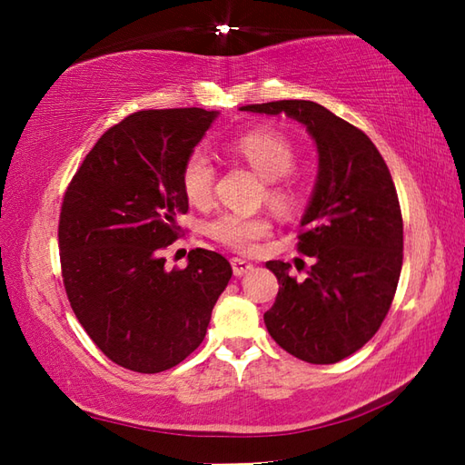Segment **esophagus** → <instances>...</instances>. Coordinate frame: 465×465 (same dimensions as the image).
I'll return each mask as SVG.
<instances>
[{"instance_id": "34e87169", "label": "esophagus", "mask_w": 465, "mask_h": 465, "mask_svg": "<svg viewBox=\"0 0 465 465\" xmlns=\"http://www.w3.org/2000/svg\"><path fill=\"white\" fill-rule=\"evenodd\" d=\"M232 270H233V275L235 278H242V275L250 273L253 270V265L250 262H245L242 258H233L232 260Z\"/></svg>"}]
</instances>
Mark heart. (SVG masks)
Listing matches in <instances>:
<instances>
[{
  "instance_id": "1",
  "label": "heart",
  "mask_w": 465,
  "mask_h": 465,
  "mask_svg": "<svg viewBox=\"0 0 465 465\" xmlns=\"http://www.w3.org/2000/svg\"><path fill=\"white\" fill-rule=\"evenodd\" d=\"M232 152L248 162L263 180L270 182L268 202L275 207H290L295 200L293 190L283 182L295 167V150L283 134L275 130H252L232 142ZM185 200L192 205H205L212 200L215 167L203 150L187 153L180 173ZM270 223L263 217L243 213H222L207 222L205 233L227 248L248 252L263 235H268Z\"/></svg>"
}]
</instances>
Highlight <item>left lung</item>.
<instances>
[{
  "label": "left lung",
  "instance_id": "obj_1",
  "mask_svg": "<svg viewBox=\"0 0 465 465\" xmlns=\"http://www.w3.org/2000/svg\"><path fill=\"white\" fill-rule=\"evenodd\" d=\"M240 110L288 115L318 147V177L300 222L308 230L298 243L313 265L298 282L290 263H265L282 288L263 322L298 360L335 363L373 338L396 293L403 260L396 185L370 137L320 104L282 100Z\"/></svg>",
  "mask_w": 465,
  "mask_h": 465
}]
</instances>
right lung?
Masks as SVG:
<instances>
[{
    "instance_id": "right-lung-1",
    "label": "right lung",
    "mask_w": 465,
    "mask_h": 465,
    "mask_svg": "<svg viewBox=\"0 0 465 465\" xmlns=\"http://www.w3.org/2000/svg\"><path fill=\"white\" fill-rule=\"evenodd\" d=\"M220 112L147 110L110 127L69 183L59 215L62 275L75 318L114 363L157 373L205 338L232 265L192 250L183 270L162 252L187 212L180 173Z\"/></svg>"
}]
</instances>
